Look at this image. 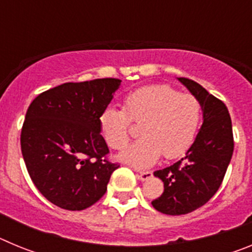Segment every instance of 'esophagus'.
Here are the masks:
<instances>
[{
	"mask_svg": "<svg viewBox=\"0 0 252 252\" xmlns=\"http://www.w3.org/2000/svg\"><path fill=\"white\" fill-rule=\"evenodd\" d=\"M151 177H153V173H151V171H140V173H137V179L141 180V182L149 180Z\"/></svg>",
	"mask_w": 252,
	"mask_h": 252,
	"instance_id": "1",
	"label": "esophagus"
}]
</instances>
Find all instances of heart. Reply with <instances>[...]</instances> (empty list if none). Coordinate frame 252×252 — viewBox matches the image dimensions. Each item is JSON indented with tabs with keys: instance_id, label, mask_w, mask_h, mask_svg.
I'll return each instance as SVG.
<instances>
[{
	"instance_id": "1",
	"label": "heart",
	"mask_w": 252,
	"mask_h": 252,
	"mask_svg": "<svg viewBox=\"0 0 252 252\" xmlns=\"http://www.w3.org/2000/svg\"><path fill=\"white\" fill-rule=\"evenodd\" d=\"M202 120V104L192 94H180L164 84L130 93L124 110L107 107L99 116V131L111 149L121 150L130 139L131 121L140 125L141 139L131 144L117 159L135 168H148L160 155L173 159L188 150Z\"/></svg>"
}]
</instances>
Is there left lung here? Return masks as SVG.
Returning <instances> with one entry per match:
<instances>
[{
    "instance_id": "1",
    "label": "left lung",
    "mask_w": 252,
    "mask_h": 252,
    "mask_svg": "<svg viewBox=\"0 0 252 252\" xmlns=\"http://www.w3.org/2000/svg\"><path fill=\"white\" fill-rule=\"evenodd\" d=\"M178 81L201 102L203 124L183 159L154 171L164 183V192L151 204L169 216L187 215L206 204L221 186L233 153L232 122L226 104L192 79Z\"/></svg>"
}]
</instances>
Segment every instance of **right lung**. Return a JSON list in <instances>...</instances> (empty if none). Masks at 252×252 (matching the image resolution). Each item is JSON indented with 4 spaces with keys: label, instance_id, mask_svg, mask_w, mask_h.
Listing matches in <instances>:
<instances>
[{
    "label": "right lung",
    "instance_id": "right-lung-1",
    "mask_svg": "<svg viewBox=\"0 0 252 252\" xmlns=\"http://www.w3.org/2000/svg\"><path fill=\"white\" fill-rule=\"evenodd\" d=\"M120 86L115 78L64 83L29 106L22 157L32 183L55 206L82 211L106 193L120 165L106 159L108 148L98 120Z\"/></svg>",
    "mask_w": 252,
    "mask_h": 252
}]
</instances>
